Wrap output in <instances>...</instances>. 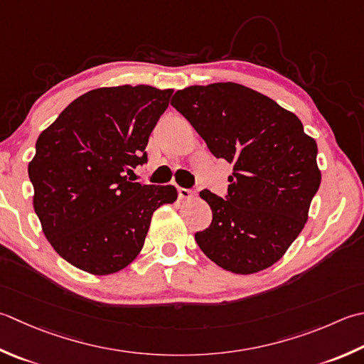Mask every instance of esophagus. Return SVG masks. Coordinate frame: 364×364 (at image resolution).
<instances>
[{
  "instance_id": "obj_1",
  "label": "esophagus",
  "mask_w": 364,
  "mask_h": 364,
  "mask_svg": "<svg viewBox=\"0 0 364 364\" xmlns=\"http://www.w3.org/2000/svg\"><path fill=\"white\" fill-rule=\"evenodd\" d=\"M196 196V192L192 189H184V188H178V197L181 198V200H189Z\"/></svg>"
}]
</instances>
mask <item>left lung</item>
I'll use <instances>...</instances> for the list:
<instances>
[{"label":"left lung","mask_w":364,"mask_h":364,"mask_svg":"<svg viewBox=\"0 0 364 364\" xmlns=\"http://www.w3.org/2000/svg\"><path fill=\"white\" fill-rule=\"evenodd\" d=\"M170 104L216 158L233 164L225 198L200 192L213 220L196 233L198 247L237 274L272 267L303 230L318 191L316 140L295 113L240 83L194 85Z\"/></svg>","instance_id":"8db88e82"}]
</instances>
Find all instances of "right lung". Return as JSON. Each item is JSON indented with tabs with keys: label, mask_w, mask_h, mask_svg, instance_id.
Masks as SVG:
<instances>
[{
	"label": "right lung",
	"mask_w": 364,
	"mask_h": 364,
	"mask_svg": "<svg viewBox=\"0 0 364 364\" xmlns=\"http://www.w3.org/2000/svg\"><path fill=\"white\" fill-rule=\"evenodd\" d=\"M173 90L149 85L85 92L42 131L28 164L33 206L58 255L104 276L126 268L144 247L153 213L175 186L132 183L148 161L149 134Z\"/></svg>",
	"instance_id": "add662e5"
}]
</instances>
